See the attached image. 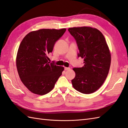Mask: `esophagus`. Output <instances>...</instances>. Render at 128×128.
I'll return each instance as SVG.
<instances>
[{"label": "esophagus", "instance_id": "1", "mask_svg": "<svg viewBox=\"0 0 128 128\" xmlns=\"http://www.w3.org/2000/svg\"><path fill=\"white\" fill-rule=\"evenodd\" d=\"M64 69H65V70H70V68H66V67H65L64 68Z\"/></svg>", "mask_w": 128, "mask_h": 128}]
</instances>
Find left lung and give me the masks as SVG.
Wrapping results in <instances>:
<instances>
[{"instance_id":"obj_1","label":"left lung","mask_w":128,"mask_h":128,"mask_svg":"<svg viewBox=\"0 0 128 128\" xmlns=\"http://www.w3.org/2000/svg\"><path fill=\"white\" fill-rule=\"evenodd\" d=\"M68 30L79 50L78 57L84 59L82 68H73L75 77L73 87L82 93L91 94L100 88L108 75L111 56L102 32L90 26L73 27Z\"/></svg>"}]
</instances>
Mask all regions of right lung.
<instances>
[{
	"mask_svg": "<svg viewBox=\"0 0 128 128\" xmlns=\"http://www.w3.org/2000/svg\"><path fill=\"white\" fill-rule=\"evenodd\" d=\"M66 29H41L26 34L20 42L16 56L20 78L32 93L43 96L54 88L64 68L48 61L55 42Z\"/></svg>",
	"mask_w": 128,
	"mask_h": 128,
	"instance_id": "1",
	"label": "right lung"
}]
</instances>
